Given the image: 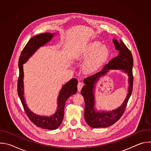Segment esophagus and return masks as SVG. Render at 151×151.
I'll use <instances>...</instances> for the list:
<instances>
[{
  "label": "esophagus",
  "mask_w": 151,
  "mask_h": 151,
  "mask_svg": "<svg viewBox=\"0 0 151 151\" xmlns=\"http://www.w3.org/2000/svg\"><path fill=\"white\" fill-rule=\"evenodd\" d=\"M83 86V83L81 82H79L78 83V90L79 91H80L82 88V87Z\"/></svg>",
  "instance_id": "esophagus-1"
}]
</instances>
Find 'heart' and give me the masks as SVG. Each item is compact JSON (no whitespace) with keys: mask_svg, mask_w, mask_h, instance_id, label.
Listing matches in <instances>:
<instances>
[{"mask_svg":"<svg viewBox=\"0 0 151 151\" xmlns=\"http://www.w3.org/2000/svg\"><path fill=\"white\" fill-rule=\"evenodd\" d=\"M83 57H87L84 68L86 71L91 72L96 70L106 60L109 55V50L101 43L97 41L91 42L86 46L82 52Z\"/></svg>","mask_w":151,"mask_h":151,"instance_id":"b5f03b06","label":"heart"}]
</instances>
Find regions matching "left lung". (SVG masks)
<instances>
[{
	"instance_id": "1",
	"label": "left lung",
	"mask_w": 151,
	"mask_h": 151,
	"mask_svg": "<svg viewBox=\"0 0 151 151\" xmlns=\"http://www.w3.org/2000/svg\"><path fill=\"white\" fill-rule=\"evenodd\" d=\"M113 42L115 49L119 52L118 55L106 64L100 72L83 80L85 85L81 93L85 101L84 117L88 125L92 128L107 127L118 121L124 114L133 90V58L132 54L121 40L118 41L114 39ZM109 70H121L127 74L128 94L125 100L118 109L111 111H98L95 107V85L99 79L105 75Z\"/></svg>"
}]
</instances>
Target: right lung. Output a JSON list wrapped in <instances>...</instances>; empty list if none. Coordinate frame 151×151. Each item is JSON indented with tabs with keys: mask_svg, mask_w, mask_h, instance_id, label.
<instances>
[{
	"mask_svg": "<svg viewBox=\"0 0 151 151\" xmlns=\"http://www.w3.org/2000/svg\"><path fill=\"white\" fill-rule=\"evenodd\" d=\"M54 35L55 33H44L36 35L29 40L22 52H21L19 58V78L17 86L18 96L29 118L37 127L50 130H55L61 124L64 117V110L66 101L69 97L76 93L78 81L76 79L73 78L63 86L58 94L57 109L54 114L50 116H40L31 111L26 103L24 97L23 64L28 61L40 47L44 46L49 42Z\"/></svg>",
	"mask_w": 151,
	"mask_h": 151,
	"instance_id": "obj_1",
	"label": "right lung"
}]
</instances>
